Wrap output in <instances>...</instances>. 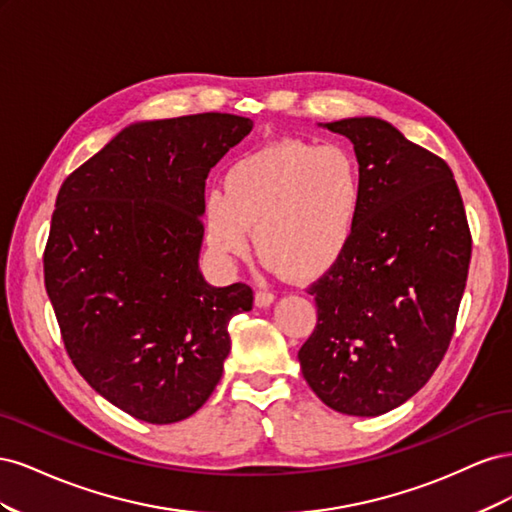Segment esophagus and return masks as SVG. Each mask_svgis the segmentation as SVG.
<instances>
[{
	"instance_id": "1",
	"label": "esophagus",
	"mask_w": 512,
	"mask_h": 512,
	"mask_svg": "<svg viewBox=\"0 0 512 512\" xmlns=\"http://www.w3.org/2000/svg\"><path fill=\"white\" fill-rule=\"evenodd\" d=\"M273 299H275V294L271 290H256L254 301H256L258 307H269L273 303Z\"/></svg>"
}]
</instances>
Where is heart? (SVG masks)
I'll return each instance as SVG.
<instances>
[{
	"mask_svg": "<svg viewBox=\"0 0 512 512\" xmlns=\"http://www.w3.org/2000/svg\"><path fill=\"white\" fill-rule=\"evenodd\" d=\"M361 175L337 145L284 141L239 158L224 192L205 198V241L220 265L256 250L294 280H314L346 252L361 209Z\"/></svg>",
	"mask_w": 512,
	"mask_h": 512,
	"instance_id": "heart-1",
	"label": "heart"
}]
</instances>
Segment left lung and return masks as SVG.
<instances>
[{
    "label": "left lung",
    "instance_id": "obj_1",
    "mask_svg": "<svg viewBox=\"0 0 512 512\" xmlns=\"http://www.w3.org/2000/svg\"><path fill=\"white\" fill-rule=\"evenodd\" d=\"M354 145L361 209L346 252L309 286L303 378L329 408L380 416L421 391L451 344L472 235L448 164L376 117L324 123Z\"/></svg>",
    "mask_w": 512,
    "mask_h": 512
}]
</instances>
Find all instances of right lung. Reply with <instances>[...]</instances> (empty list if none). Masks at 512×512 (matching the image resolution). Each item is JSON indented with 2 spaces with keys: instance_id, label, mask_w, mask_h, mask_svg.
Masks as SVG:
<instances>
[{
  "instance_id": "obj_1",
  "label": "right lung",
  "mask_w": 512,
  "mask_h": 512,
  "mask_svg": "<svg viewBox=\"0 0 512 512\" xmlns=\"http://www.w3.org/2000/svg\"><path fill=\"white\" fill-rule=\"evenodd\" d=\"M254 121L200 113L141 121L61 183L44 286L74 367L138 421L192 416L220 382L228 322L247 284L215 288L198 269L205 179Z\"/></svg>"
}]
</instances>
